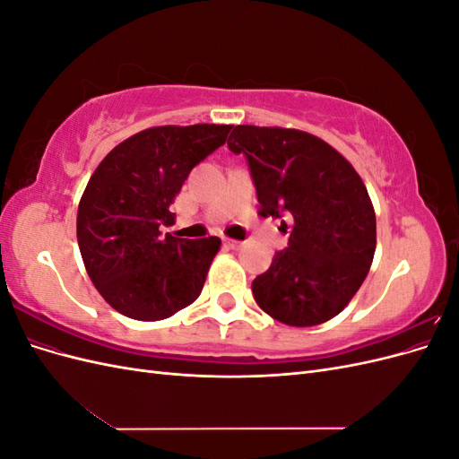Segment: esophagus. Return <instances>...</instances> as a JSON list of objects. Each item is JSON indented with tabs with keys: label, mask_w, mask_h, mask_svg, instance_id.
Wrapping results in <instances>:
<instances>
[{
	"label": "esophagus",
	"mask_w": 459,
	"mask_h": 459,
	"mask_svg": "<svg viewBox=\"0 0 459 459\" xmlns=\"http://www.w3.org/2000/svg\"><path fill=\"white\" fill-rule=\"evenodd\" d=\"M241 245H243L241 241H235V239H224V247L231 248V251H238V248H239Z\"/></svg>",
	"instance_id": "1"
}]
</instances>
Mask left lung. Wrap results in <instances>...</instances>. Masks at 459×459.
I'll use <instances>...</instances> for the list:
<instances>
[{"instance_id": "1", "label": "left lung", "mask_w": 459, "mask_h": 459, "mask_svg": "<svg viewBox=\"0 0 459 459\" xmlns=\"http://www.w3.org/2000/svg\"><path fill=\"white\" fill-rule=\"evenodd\" d=\"M228 147L247 159L260 214L289 221V245L253 281L256 304L293 327L335 317L375 255V211L362 178L331 145L300 130L235 126Z\"/></svg>"}]
</instances>
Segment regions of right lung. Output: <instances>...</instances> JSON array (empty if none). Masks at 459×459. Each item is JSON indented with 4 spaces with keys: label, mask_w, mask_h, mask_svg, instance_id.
I'll return each mask as SVG.
<instances>
[{
    "label": "right lung",
    "mask_w": 459,
    "mask_h": 459,
    "mask_svg": "<svg viewBox=\"0 0 459 459\" xmlns=\"http://www.w3.org/2000/svg\"><path fill=\"white\" fill-rule=\"evenodd\" d=\"M228 124L159 126L128 137L97 166L78 204L76 235L90 280L117 312L142 322L195 300L218 238L162 235L189 172L226 143Z\"/></svg>",
    "instance_id": "1"
}]
</instances>
